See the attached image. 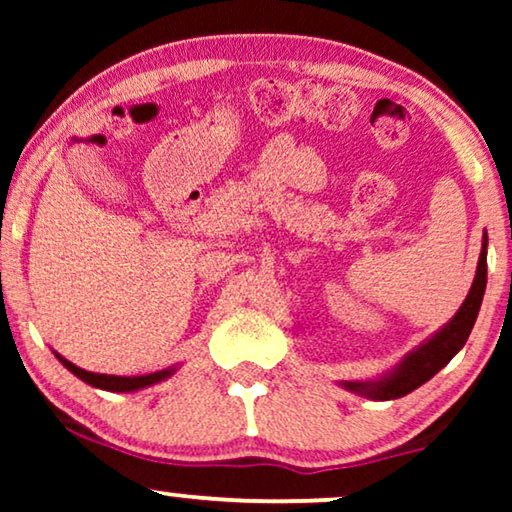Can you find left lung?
Here are the masks:
<instances>
[{
    "label": "left lung",
    "instance_id": "left-lung-1",
    "mask_svg": "<svg viewBox=\"0 0 512 512\" xmlns=\"http://www.w3.org/2000/svg\"><path fill=\"white\" fill-rule=\"evenodd\" d=\"M487 286V237L482 242L478 272H475L473 286L468 291L464 305L459 307V312L454 314V319L447 324L443 331L433 335L429 342H424L422 347L415 349L410 356H405V361L398 366L389 377H384L380 382H345L342 387L356 394L377 398V401H389V398H401L417 387H422L424 382H429L440 368H445L452 361V356L466 345L468 335L473 331L475 319H478L482 296H485Z\"/></svg>",
    "mask_w": 512,
    "mask_h": 512
}]
</instances>
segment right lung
<instances>
[{
    "label": "right lung",
    "mask_w": 512,
    "mask_h": 512,
    "mask_svg": "<svg viewBox=\"0 0 512 512\" xmlns=\"http://www.w3.org/2000/svg\"><path fill=\"white\" fill-rule=\"evenodd\" d=\"M60 359L62 366L67 370H72V373L79 377V380L88 382L90 387H97V389H104V391H137V389H144V387H151V384H156L160 380H165V377H170L174 373V368L170 370H158V373H149V375H137V377H118V375H100V373H88V370H83L79 366H74L72 361L62 359L60 354H55Z\"/></svg>",
    "instance_id": "1"
}]
</instances>
